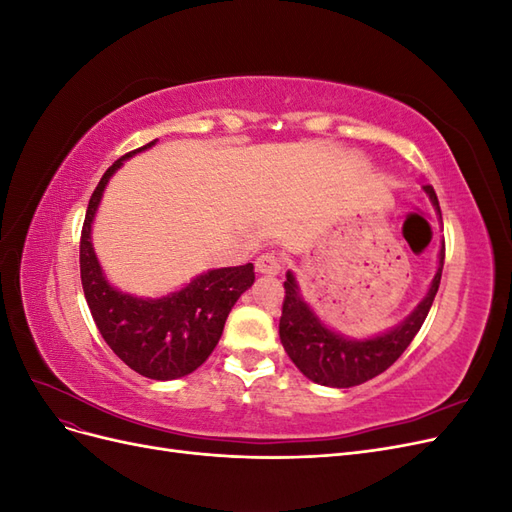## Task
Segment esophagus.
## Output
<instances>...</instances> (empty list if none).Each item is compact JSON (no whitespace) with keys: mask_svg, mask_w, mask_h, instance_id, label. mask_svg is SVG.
Here are the masks:
<instances>
[{"mask_svg":"<svg viewBox=\"0 0 512 512\" xmlns=\"http://www.w3.org/2000/svg\"><path fill=\"white\" fill-rule=\"evenodd\" d=\"M256 271L262 275H277L282 271V258L273 252L262 254L256 260Z\"/></svg>","mask_w":512,"mask_h":512,"instance_id":"34e87169","label":"esophagus"}]
</instances>
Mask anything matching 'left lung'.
I'll return each mask as SVG.
<instances>
[{"label": "left lung", "instance_id": "8db88e82", "mask_svg": "<svg viewBox=\"0 0 512 512\" xmlns=\"http://www.w3.org/2000/svg\"><path fill=\"white\" fill-rule=\"evenodd\" d=\"M423 190L442 220L436 192L431 185H423ZM442 267L444 243L438 254V271L421 303L393 329L363 339L344 335L324 324L314 307L303 299L297 275L288 271L284 282L286 297L280 318V339L290 361L299 367L305 378L322 386H331V389H350V386L376 378L404 354L414 335L421 331L431 303L436 299Z\"/></svg>", "mask_w": 512, "mask_h": 512}]
</instances>
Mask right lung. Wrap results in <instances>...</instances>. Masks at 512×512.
Masks as SVG:
<instances>
[{
    "label": "right lung",
    "instance_id": "add662e5",
    "mask_svg": "<svg viewBox=\"0 0 512 512\" xmlns=\"http://www.w3.org/2000/svg\"><path fill=\"white\" fill-rule=\"evenodd\" d=\"M156 143L158 138L119 158L91 194L81 235V282L96 327L119 359L145 378L177 380L203 365L218 346L232 305L254 284V265L205 271L156 299L121 292L106 280L91 243L100 200L123 162Z\"/></svg>",
    "mask_w": 512,
    "mask_h": 512
}]
</instances>
